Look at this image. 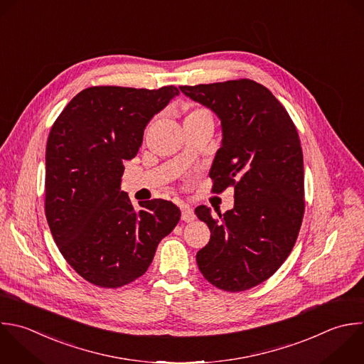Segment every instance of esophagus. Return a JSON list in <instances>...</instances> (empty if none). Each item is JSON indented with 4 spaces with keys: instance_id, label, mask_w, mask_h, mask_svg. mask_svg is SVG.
Returning <instances> with one entry per match:
<instances>
[{
    "instance_id": "obj_1",
    "label": "esophagus",
    "mask_w": 364,
    "mask_h": 364,
    "mask_svg": "<svg viewBox=\"0 0 364 364\" xmlns=\"http://www.w3.org/2000/svg\"><path fill=\"white\" fill-rule=\"evenodd\" d=\"M196 218L193 209H191L189 206H182V220L185 222H193Z\"/></svg>"
}]
</instances>
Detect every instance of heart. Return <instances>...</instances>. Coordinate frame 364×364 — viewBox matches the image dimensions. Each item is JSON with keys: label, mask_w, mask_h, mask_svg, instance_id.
<instances>
[{"label": "heart", "mask_w": 364, "mask_h": 364, "mask_svg": "<svg viewBox=\"0 0 364 364\" xmlns=\"http://www.w3.org/2000/svg\"><path fill=\"white\" fill-rule=\"evenodd\" d=\"M205 117H210V114H209L206 109H203V108H195V109H192V111L188 114L186 119H193V118H205Z\"/></svg>", "instance_id": "1"}]
</instances>
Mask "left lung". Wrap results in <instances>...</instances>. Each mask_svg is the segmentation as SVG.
Returning a JSON list of instances; mask_svg holds the SVG:
<instances>
[{"label":"left lung","instance_id":"obj_1","mask_svg":"<svg viewBox=\"0 0 364 364\" xmlns=\"http://www.w3.org/2000/svg\"><path fill=\"white\" fill-rule=\"evenodd\" d=\"M179 90L220 119L212 191L235 186V206L219 218L208 206L195 209L210 229L209 243L196 253L198 267L213 286L243 291L267 280L297 239L304 213L300 139L284 107L252 80Z\"/></svg>","mask_w":364,"mask_h":364}]
</instances>
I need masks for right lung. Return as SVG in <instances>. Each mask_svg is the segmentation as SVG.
Instances as JSON below:
<instances>
[{"label":"right lung","instance_id":"right-lung-1","mask_svg":"<svg viewBox=\"0 0 364 364\" xmlns=\"http://www.w3.org/2000/svg\"><path fill=\"white\" fill-rule=\"evenodd\" d=\"M179 95L159 90L91 87L54 122L46 152V216L71 267L87 282L115 289L142 276L159 242L181 219L164 199L135 210L121 191L124 161L138 154L144 129Z\"/></svg>","mask_w":364,"mask_h":364}]
</instances>
